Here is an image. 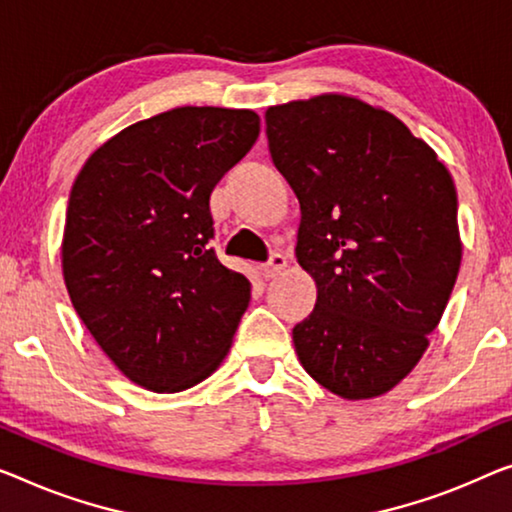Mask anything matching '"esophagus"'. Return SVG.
Segmentation results:
<instances>
[{
    "label": "esophagus",
    "mask_w": 512,
    "mask_h": 512,
    "mask_svg": "<svg viewBox=\"0 0 512 512\" xmlns=\"http://www.w3.org/2000/svg\"><path fill=\"white\" fill-rule=\"evenodd\" d=\"M287 266V257L280 253H273L271 259L266 264H262V276L264 278H276L278 273Z\"/></svg>",
    "instance_id": "1"
}]
</instances>
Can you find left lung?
Listing matches in <instances>:
<instances>
[{
	"instance_id": "8db88e82",
	"label": "left lung",
	"mask_w": 512,
	"mask_h": 512,
	"mask_svg": "<svg viewBox=\"0 0 512 512\" xmlns=\"http://www.w3.org/2000/svg\"><path fill=\"white\" fill-rule=\"evenodd\" d=\"M266 137L299 197L296 259L317 285L292 331L299 361L340 398H379L421 361L455 287L451 172L395 114L345 94L273 105Z\"/></svg>"
}]
</instances>
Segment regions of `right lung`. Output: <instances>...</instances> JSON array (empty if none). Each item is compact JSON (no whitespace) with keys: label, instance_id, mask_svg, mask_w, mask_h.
Here are the masks:
<instances>
[{"label":"right lung","instance_id":"obj_1","mask_svg":"<svg viewBox=\"0 0 512 512\" xmlns=\"http://www.w3.org/2000/svg\"><path fill=\"white\" fill-rule=\"evenodd\" d=\"M257 135L253 110L186 105L110 137L75 177L61 241L68 296L147 391H186L230 352L250 282L209 248V197Z\"/></svg>","mask_w":512,"mask_h":512}]
</instances>
